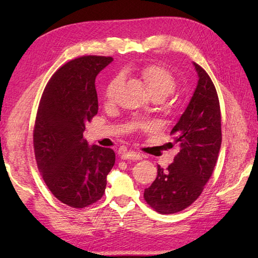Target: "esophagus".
<instances>
[{
    "label": "esophagus",
    "mask_w": 258,
    "mask_h": 258,
    "mask_svg": "<svg viewBox=\"0 0 258 258\" xmlns=\"http://www.w3.org/2000/svg\"><path fill=\"white\" fill-rule=\"evenodd\" d=\"M120 158L122 160H133V161H139L142 158V156L139 154V153L133 152V151H128L125 152L123 154H120Z\"/></svg>",
    "instance_id": "obj_1"
}]
</instances>
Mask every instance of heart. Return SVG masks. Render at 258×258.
Segmentation results:
<instances>
[{
  "label": "heart",
  "mask_w": 258,
  "mask_h": 258,
  "mask_svg": "<svg viewBox=\"0 0 258 258\" xmlns=\"http://www.w3.org/2000/svg\"><path fill=\"white\" fill-rule=\"evenodd\" d=\"M140 75L153 96L166 97L173 93L176 87V80L174 75L165 67L160 64L146 65L141 69ZM122 82L123 76L119 74L109 81L105 90V98L108 102H113L115 100Z\"/></svg>",
  "instance_id": "obj_1"
}]
</instances>
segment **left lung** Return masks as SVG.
I'll return each mask as SVG.
<instances>
[{
  "mask_svg": "<svg viewBox=\"0 0 258 258\" xmlns=\"http://www.w3.org/2000/svg\"><path fill=\"white\" fill-rule=\"evenodd\" d=\"M197 85L185 112L171 135L179 149L166 169L157 166V176L144 190L147 204L160 214H174L194 203L216 165L222 144L221 107L210 76L199 64Z\"/></svg>",
  "mask_w": 258,
  "mask_h": 258,
  "instance_id": "obj_1",
  "label": "left lung"
}]
</instances>
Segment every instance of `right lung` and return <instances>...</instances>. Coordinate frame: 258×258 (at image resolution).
<instances>
[{
  "instance_id": "1",
  "label": "right lung",
  "mask_w": 258,
  "mask_h": 258,
  "mask_svg": "<svg viewBox=\"0 0 258 258\" xmlns=\"http://www.w3.org/2000/svg\"><path fill=\"white\" fill-rule=\"evenodd\" d=\"M113 61L82 56L53 74L37 108L33 144L38 171L52 194L74 208L101 200L115 163L111 149L87 144L85 124L98 111L95 79Z\"/></svg>"
}]
</instances>
